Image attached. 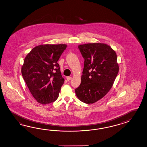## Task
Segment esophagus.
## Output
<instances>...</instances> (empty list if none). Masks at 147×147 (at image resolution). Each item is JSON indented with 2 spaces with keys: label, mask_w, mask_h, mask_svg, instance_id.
Returning <instances> with one entry per match:
<instances>
[{
  "label": "esophagus",
  "mask_w": 147,
  "mask_h": 147,
  "mask_svg": "<svg viewBox=\"0 0 147 147\" xmlns=\"http://www.w3.org/2000/svg\"><path fill=\"white\" fill-rule=\"evenodd\" d=\"M71 77H67V80H68V81L70 80L71 79Z\"/></svg>",
  "instance_id": "obj_1"
}]
</instances>
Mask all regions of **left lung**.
I'll list each match as a JSON object with an SVG mask.
<instances>
[{
    "instance_id": "obj_1",
    "label": "left lung",
    "mask_w": 147,
    "mask_h": 147,
    "mask_svg": "<svg viewBox=\"0 0 147 147\" xmlns=\"http://www.w3.org/2000/svg\"><path fill=\"white\" fill-rule=\"evenodd\" d=\"M78 47L84 65L76 94L81 101L92 104L103 98L113 86L119 71L117 55L110 46L102 43L83 44Z\"/></svg>"
}]
</instances>
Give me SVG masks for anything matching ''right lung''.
<instances>
[{
    "label": "right lung",
    "instance_id": "add662e5",
    "mask_svg": "<svg viewBox=\"0 0 147 147\" xmlns=\"http://www.w3.org/2000/svg\"><path fill=\"white\" fill-rule=\"evenodd\" d=\"M67 45H41L35 47L24 60L21 72L31 93L37 101L45 105L59 97L64 79L57 61Z\"/></svg>",
    "mask_w": 147,
    "mask_h": 147
}]
</instances>
